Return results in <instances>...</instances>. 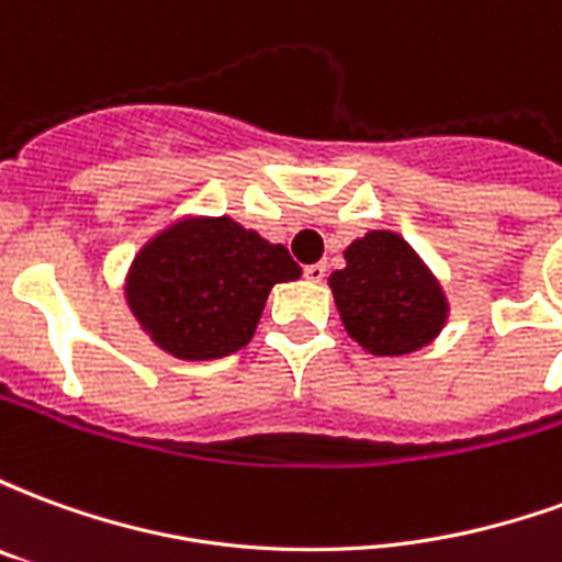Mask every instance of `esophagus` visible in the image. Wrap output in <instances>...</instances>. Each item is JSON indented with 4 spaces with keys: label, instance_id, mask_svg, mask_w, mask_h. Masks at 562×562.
Listing matches in <instances>:
<instances>
[{
    "label": "esophagus",
    "instance_id": "1",
    "mask_svg": "<svg viewBox=\"0 0 562 562\" xmlns=\"http://www.w3.org/2000/svg\"><path fill=\"white\" fill-rule=\"evenodd\" d=\"M304 277L310 282H322V280H325V277H328V268H325L322 261H318V265H306Z\"/></svg>",
    "mask_w": 562,
    "mask_h": 562
}]
</instances>
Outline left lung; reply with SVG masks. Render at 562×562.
Returning <instances> with one entry per match:
<instances>
[{
  "label": "left lung",
  "instance_id": "left-lung-1",
  "mask_svg": "<svg viewBox=\"0 0 562 562\" xmlns=\"http://www.w3.org/2000/svg\"><path fill=\"white\" fill-rule=\"evenodd\" d=\"M346 268L328 277L342 328L379 358L413 355L442 334L448 297L397 232L373 228L346 246Z\"/></svg>",
  "mask_w": 562,
  "mask_h": 562
}]
</instances>
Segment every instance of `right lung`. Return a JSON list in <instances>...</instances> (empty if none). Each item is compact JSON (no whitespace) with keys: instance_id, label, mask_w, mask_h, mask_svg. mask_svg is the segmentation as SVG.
Returning a JSON list of instances; mask_svg holds the SVG:
<instances>
[{"instance_id":"add662e5","label":"right lung","mask_w":562,"mask_h":562,"mask_svg":"<svg viewBox=\"0 0 562 562\" xmlns=\"http://www.w3.org/2000/svg\"><path fill=\"white\" fill-rule=\"evenodd\" d=\"M297 277L285 246L232 216H183L140 246L126 304L161 352L213 361L244 349L270 289Z\"/></svg>"}]
</instances>
